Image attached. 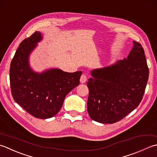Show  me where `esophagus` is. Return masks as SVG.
Returning a JSON list of instances; mask_svg holds the SVG:
<instances>
[{"instance_id": "1", "label": "esophagus", "mask_w": 157, "mask_h": 157, "mask_svg": "<svg viewBox=\"0 0 157 157\" xmlns=\"http://www.w3.org/2000/svg\"><path fill=\"white\" fill-rule=\"evenodd\" d=\"M87 76L85 75H82L81 76V78H80V82L81 83H85L86 81H87Z\"/></svg>"}]
</instances>
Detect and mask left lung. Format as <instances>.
<instances>
[{
	"mask_svg": "<svg viewBox=\"0 0 157 157\" xmlns=\"http://www.w3.org/2000/svg\"><path fill=\"white\" fill-rule=\"evenodd\" d=\"M133 47L127 58L113 65L92 70L88 79L87 111L100 123H114L136 109L141 102L149 70L141 44Z\"/></svg>",
	"mask_w": 157,
	"mask_h": 157,
	"instance_id": "8db88e82",
	"label": "left lung"
}]
</instances>
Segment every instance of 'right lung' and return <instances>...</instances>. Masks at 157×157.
I'll return each instance as SVG.
<instances>
[{
	"label": "right lung",
	"instance_id": "obj_1",
	"mask_svg": "<svg viewBox=\"0 0 157 157\" xmlns=\"http://www.w3.org/2000/svg\"><path fill=\"white\" fill-rule=\"evenodd\" d=\"M41 40L42 35L36 31L20 44L11 62L9 79L13 100L33 117L45 119L59 111L66 95L79 85L82 72L57 68L40 74L34 72L28 57Z\"/></svg>",
	"mask_w": 157,
	"mask_h": 157
}]
</instances>
